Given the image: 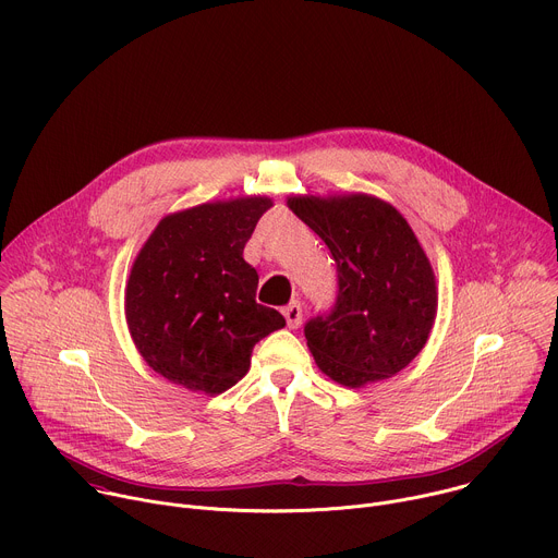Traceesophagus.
Here are the masks:
<instances>
[{
  "mask_svg": "<svg viewBox=\"0 0 558 558\" xmlns=\"http://www.w3.org/2000/svg\"><path fill=\"white\" fill-rule=\"evenodd\" d=\"M284 313V320H287V327L289 329H298L300 323H302V304L300 302H291L282 308Z\"/></svg>",
  "mask_w": 558,
  "mask_h": 558,
  "instance_id": "1",
  "label": "esophagus"
}]
</instances>
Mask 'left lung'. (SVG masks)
<instances>
[{
  "label": "left lung",
  "mask_w": 558,
  "mask_h": 558,
  "mask_svg": "<svg viewBox=\"0 0 558 558\" xmlns=\"http://www.w3.org/2000/svg\"><path fill=\"white\" fill-rule=\"evenodd\" d=\"M287 205L338 265L336 306L304 327L317 368L349 388L407 368L437 315L435 274L407 218L368 194H304Z\"/></svg>",
  "instance_id": "left-lung-1"
}]
</instances>
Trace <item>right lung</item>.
Returning a JSON list of instances; mask_svg holds the SVG:
<instances>
[{"instance_id": "add662e5", "label": "right lung", "mask_w": 558, "mask_h": 558, "mask_svg": "<svg viewBox=\"0 0 558 558\" xmlns=\"http://www.w3.org/2000/svg\"><path fill=\"white\" fill-rule=\"evenodd\" d=\"M267 196L203 203L168 214L134 258L125 320L151 371L194 392L218 395L245 377L256 342L284 317L256 302L258 274L243 250Z\"/></svg>"}]
</instances>
